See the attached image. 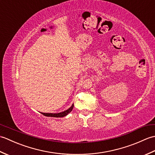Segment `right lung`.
I'll return each mask as SVG.
<instances>
[{
	"label": "right lung",
	"mask_w": 155,
	"mask_h": 155,
	"mask_svg": "<svg viewBox=\"0 0 155 155\" xmlns=\"http://www.w3.org/2000/svg\"><path fill=\"white\" fill-rule=\"evenodd\" d=\"M74 104H72V106L68 108V110H64L62 113H41L42 114L45 115L46 117H63L66 115H67L69 113H71L72 111V108H73Z\"/></svg>",
	"instance_id": "obj_1"
}]
</instances>
